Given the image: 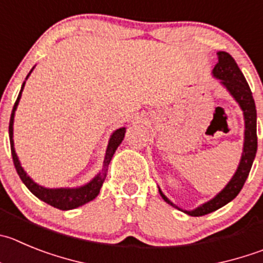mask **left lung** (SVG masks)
I'll return each mask as SVG.
<instances>
[{
  "label": "left lung",
  "mask_w": 263,
  "mask_h": 263,
  "mask_svg": "<svg viewBox=\"0 0 263 263\" xmlns=\"http://www.w3.org/2000/svg\"><path fill=\"white\" fill-rule=\"evenodd\" d=\"M213 75H214V78L220 80V84L230 92V95L236 100V102L241 107L245 120L244 148H242V156L241 159H240L239 167H237L236 173L232 176L231 180L228 181L227 185L214 198L202 203L201 206L196 208L195 210H181L180 208L174 205L159 190V195L162 196V198L168 205L174 206L176 209L181 210V212L188 215H192V217H201V215L209 214V213L215 212L219 208L224 206L226 203L234 200L239 195L248 175H249L254 157H256L257 153L256 104H254L253 96H252V90H250L242 72L240 71L239 66L230 54L226 53V51H218V63L213 68Z\"/></svg>",
  "instance_id": "8db88e82"
}]
</instances>
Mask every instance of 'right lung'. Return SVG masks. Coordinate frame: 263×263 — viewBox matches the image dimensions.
<instances>
[{
	"label": "right lung",
	"instance_id": "right-lung-1",
	"mask_svg": "<svg viewBox=\"0 0 263 263\" xmlns=\"http://www.w3.org/2000/svg\"><path fill=\"white\" fill-rule=\"evenodd\" d=\"M33 70V68H32ZM32 70L29 71V73L32 72ZM29 73L27 75L26 80L28 79ZM26 82L22 85V89L19 92L18 98H16L15 104H14L13 111H11V117H10V124H9V136H10V146H11V156H13L14 166L16 168V173H18L19 178L22 179L26 187L31 191L33 195L37 198H40L44 202L49 203L53 208H57L60 210H71L75 209V208H79V206L84 205V203L89 202L93 198L97 197V195L100 193L102 184H104L105 178H106L107 174V167H109V163L111 161L112 156H114L115 151H117L118 146L120 145L122 140H123L124 134H126V127H120L117 131L112 132V135L110 136L109 144H107L106 154H105L104 158V165H102V170L89 181L85 185L79 188H45L39 185L37 183L32 180L28 175H27L26 171L23 170V167L21 166V162H19L18 156L15 153V149H14V140H13V124H14V115H15V110L18 107L19 100L22 97V92H23V88Z\"/></svg>",
	"mask_w": 263,
	"mask_h": 263
}]
</instances>
